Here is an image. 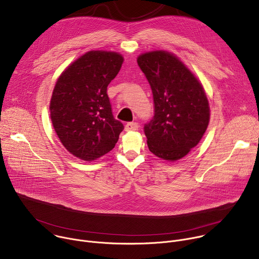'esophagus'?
Returning <instances> with one entry per match:
<instances>
[{"instance_id": "34e87169", "label": "esophagus", "mask_w": 259, "mask_h": 259, "mask_svg": "<svg viewBox=\"0 0 259 259\" xmlns=\"http://www.w3.org/2000/svg\"><path fill=\"white\" fill-rule=\"evenodd\" d=\"M138 129V124L135 123V122H130V123H127L125 125V130L126 131H135Z\"/></svg>"}]
</instances>
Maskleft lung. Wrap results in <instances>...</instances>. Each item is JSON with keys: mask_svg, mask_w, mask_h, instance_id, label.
I'll return each instance as SVG.
<instances>
[{"mask_svg": "<svg viewBox=\"0 0 259 259\" xmlns=\"http://www.w3.org/2000/svg\"><path fill=\"white\" fill-rule=\"evenodd\" d=\"M137 63L154 98V117L143 128L149 150L163 160H179L200 142L209 124L203 86L169 52H146L138 56Z\"/></svg>", "mask_w": 259, "mask_h": 259, "instance_id": "obj_1", "label": "left lung"}]
</instances>
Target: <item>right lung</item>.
<instances>
[{
    "label": "right lung",
    "mask_w": 259,
    "mask_h": 259,
    "mask_svg": "<svg viewBox=\"0 0 259 259\" xmlns=\"http://www.w3.org/2000/svg\"><path fill=\"white\" fill-rule=\"evenodd\" d=\"M116 52L89 51L58 78L50 116L59 140L75 157L93 161L112 151L124 125L113 115L106 90L121 69Z\"/></svg>",
    "instance_id": "add662e5"
}]
</instances>
